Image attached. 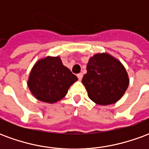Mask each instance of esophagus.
<instances>
[{
    "label": "esophagus",
    "instance_id": "1",
    "mask_svg": "<svg viewBox=\"0 0 149 149\" xmlns=\"http://www.w3.org/2000/svg\"><path fill=\"white\" fill-rule=\"evenodd\" d=\"M77 77H78V79L80 80V81H81V79H82V77H83V74H82L81 72H80V73H78V74H77Z\"/></svg>",
    "mask_w": 149,
    "mask_h": 149
}]
</instances>
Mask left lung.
Returning a JSON list of instances; mask_svg holds the SVG:
<instances>
[{
	"label": "left lung",
	"instance_id": "8db88e82",
	"mask_svg": "<svg viewBox=\"0 0 149 149\" xmlns=\"http://www.w3.org/2000/svg\"><path fill=\"white\" fill-rule=\"evenodd\" d=\"M124 66L109 54H97L87 65V73L82 79L91 100L100 105L116 103L128 86Z\"/></svg>",
	"mask_w": 149,
	"mask_h": 149
}]
</instances>
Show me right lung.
Wrapping results in <instances>:
<instances>
[{
    "label": "right lung",
    "instance_id": "1",
    "mask_svg": "<svg viewBox=\"0 0 149 149\" xmlns=\"http://www.w3.org/2000/svg\"><path fill=\"white\" fill-rule=\"evenodd\" d=\"M77 77L63 65L58 56L40 60L31 71L28 86L40 101L54 103L61 100Z\"/></svg>",
    "mask_w": 149,
    "mask_h": 149
}]
</instances>
